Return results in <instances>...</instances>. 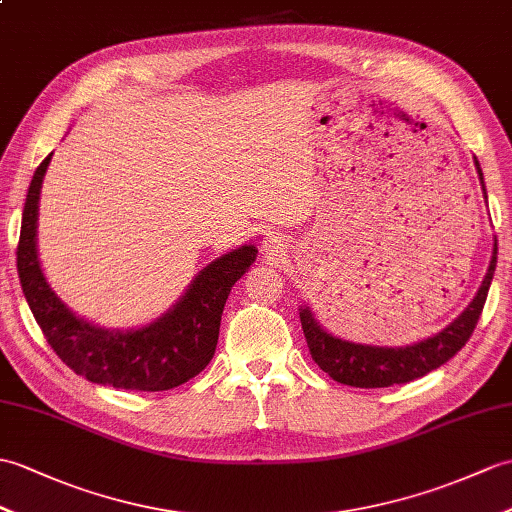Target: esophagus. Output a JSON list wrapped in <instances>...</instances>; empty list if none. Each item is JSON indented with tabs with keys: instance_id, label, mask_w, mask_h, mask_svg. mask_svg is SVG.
Segmentation results:
<instances>
[{
	"instance_id": "esophagus-1",
	"label": "esophagus",
	"mask_w": 512,
	"mask_h": 512,
	"mask_svg": "<svg viewBox=\"0 0 512 512\" xmlns=\"http://www.w3.org/2000/svg\"><path fill=\"white\" fill-rule=\"evenodd\" d=\"M268 242H272V240H268Z\"/></svg>"
}]
</instances>
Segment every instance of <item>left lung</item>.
I'll use <instances>...</instances> for the list:
<instances>
[{
    "label": "left lung",
    "mask_w": 512,
    "mask_h": 512,
    "mask_svg": "<svg viewBox=\"0 0 512 512\" xmlns=\"http://www.w3.org/2000/svg\"><path fill=\"white\" fill-rule=\"evenodd\" d=\"M478 176L482 181L480 163L475 161ZM484 187V181H482ZM486 194V192H484ZM497 264V240L493 246V257L486 277L480 285L478 294L473 296L469 307L462 312L454 323L445 327L441 334L427 338L423 342L412 344V347H368V344H355L334 338L314 320L312 312L303 307L301 325L307 349H310L312 360L323 368V371L344 386L355 388H388L392 384H408L412 379L427 375L434 368L443 366L447 360L465 347L471 338L475 325H478L480 314L484 310L486 294H489L493 272Z\"/></svg>",
    "instance_id": "left-lung-1"
}]
</instances>
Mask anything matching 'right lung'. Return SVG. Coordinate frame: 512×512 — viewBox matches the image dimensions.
<instances>
[{"instance_id":"obj_1","label":"right lung","mask_w":512,"mask_h":512,"mask_svg":"<svg viewBox=\"0 0 512 512\" xmlns=\"http://www.w3.org/2000/svg\"><path fill=\"white\" fill-rule=\"evenodd\" d=\"M50 159L52 154H47L32 176L17 244L21 290L47 344L71 371L93 384L159 392L189 382L216 353L224 303L235 281L251 268L257 248L242 246L213 261L157 323L137 331L93 327L58 301L39 266L37 209Z\"/></svg>"}]
</instances>
